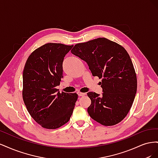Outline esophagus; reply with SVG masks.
<instances>
[{"instance_id":"obj_1","label":"esophagus","mask_w":158,"mask_h":158,"mask_svg":"<svg viewBox=\"0 0 158 158\" xmlns=\"http://www.w3.org/2000/svg\"><path fill=\"white\" fill-rule=\"evenodd\" d=\"M78 95L79 97H82V96H84V95H85V93H82V92H78Z\"/></svg>"}]
</instances>
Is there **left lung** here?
Here are the masks:
<instances>
[{
  "label": "left lung",
  "mask_w": 158,
  "mask_h": 158,
  "mask_svg": "<svg viewBox=\"0 0 158 158\" xmlns=\"http://www.w3.org/2000/svg\"><path fill=\"white\" fill-rule=\"evenodd\" d=\"M71 52L86 62L94 76L102 79V95L87 94L91 118L104 126L120 123L130 111L137 89L135 70L127 51L117 43L99 37L75 45Z\"/></svg>",
  "instance_id": "8db88e82"
}]
</instances>
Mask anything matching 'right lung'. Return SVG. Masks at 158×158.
<instances>
[{
  "mask_svg": "<svg viewBox=\"0 0 158 158\" xmlns=\"http://www.w3.org/2000/svg\"><path fill=\"white\" fill-rule=\"evenodd\" d=\"M73 45L49 43L28 57L23 71L22 97L31 117L42 127L58 128L70 120L78 94L60 93L64 57Z\"/></svg>",
  "mask_w": 158,
  "mask_h": 158,
  "instance_id": "add662e5",
  "label": "right lung"
}]
</instances>
